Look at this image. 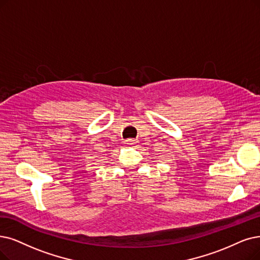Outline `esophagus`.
<instances>
[{
  "label": "esophagus",
  "mask_w": 260,
  "mask_h": 260,
  "mask_svg": "<svg viewBox=\"0 0 260 260\" xmlns=\"http://www.w3.org/2000/svg\"><path fill=\"white\" fill-rule=\"evenodd\" d=\"M136 143H137V141L136 140H132V139H129V140L124 141V144L128 145V146H131V145H134Z\"/></svg>",
  "instance_id": "34e87169"
}]
</instances>
